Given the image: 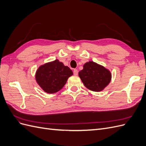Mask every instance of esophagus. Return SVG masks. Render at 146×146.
<instances>
[{"mask_svg":"<svg viewBox=\"0 0 146 146\" xmlns=\"http://www.w3.org/2000/svg\"><path fill=\"white\" fill-rule=\"evenodd\" d=\"M74 74L75 75V76H77L78 75V70L77 69L74 70Z\"/></svg>","mask_w":146,"mask_h":146,"instance_id":"esophagus-1","label":"esophagus"}]
</instances>
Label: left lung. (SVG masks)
<instances>
[{"label": "left lung", "mask_w": 146, "mask_h": 146, "mask_svg": "<svg viewBox=\"0 0 146 146\" xmlns=\"http://www.w3.org/2000/svg\"><path fill=\"white\" fill-rule=\"evenodd\" d=\"M78 76L85 87L95 92L103 91L111 80V73L109 69L92 61L84 64Z\"/></svg>", "instance_id": "8db88e82"}]
</instances>
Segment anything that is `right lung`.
<instances>
[{"mask_svg":"<svg viewBox=\"0 0 146 146\" xmlns=\"http://www.w3.org/2000/svg\"><path fill=\"white\" fill-rule=\"evenodd\" d=\"M72 75L68 66L56 59L39 66L35 74V80L44 91L53 94L62 89Z\"/></svg>","mask_w":146,"mask_h":146,"instance_id":"1","label":"right lung"}]
</instances>
